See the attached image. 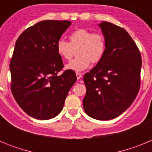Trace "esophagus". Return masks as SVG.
I'll return each instance as SVG.
<instances>
[{
	"label": "esophagus",
	"instance_id": "obj_1",
	"mask_svg": "<svg viewBox=\"0 0 152 152\" xmlns=\"http://www.w3.org/2000/svg\"><path fill=\"white\" fill-rule=\"evenodd\" d=\"M76 77H77V80H79V79L81 78L82 75H81V74H80V73H76Z\"/></svg>",
	"mask_w": 152,
	"mask_h": 152
}]
</instances>
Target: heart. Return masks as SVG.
I'll return each mask as SVG.
<instances>
[{
  "mask_svg": "<svg viewBox=\"0 0 152 152\" xmlns=\"http://www.w3.org/2000/svg\"><path fill=\"white\" fill-rule=\"evenodd\" d=\"M70 42L59 39L56 43L58 55L64 60H70L73 56V49L77 50V57L65 65V68L80 72L91 65V62L100 61L105 53V39L100 33H93L86 29H77L69 36Z\"/></svg>",
  "mask_w": 152,
  "mask_h": 152,
  "instance_id": "b5f03b06",
  "label": "heart"
}]
</instances>
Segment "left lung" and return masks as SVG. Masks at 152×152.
<instances>
[{
    "label": "left lung",
    "instance_id": "left-lung-1",
    "mask_svg": "<svg viewBox=\"0 0 152 152\" xmlns=\"http://www.w3.org/2000/svg\"><path fill=\"white\" fill-rule=\"evenodd\" d=\"M106 43L103 57L84 76V111L98 120L117 117L131 106L140 87L142 58L136 44L123 28L98 24Z\"/></svg>",
    "mask_w": 152,
    "mask_h": 152
}]
</instances>
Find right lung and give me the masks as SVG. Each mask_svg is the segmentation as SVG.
<instances>
[{"label":"right lung","mask_w":152,"mask_h":152,"mask_svg":"<svg viewBox=\"0 0 152 152\" xmlns=\"http://www.w3.org/2000/svg\"><path fill=\"white\" fill-rule=\"evenodd\" d=\"M71 24L68 20L41 21L16 42L10 64L12 94L23 110L35 119L58 116L76 82L72 70L57 75L64 65L56 43Z\"/></svg>","instance_id":"obj_1"}]
</instances>
